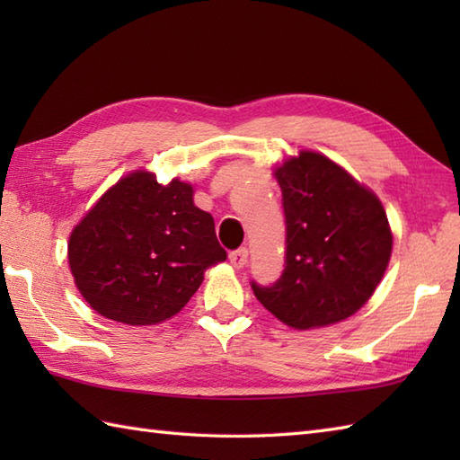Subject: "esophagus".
<instances>
[{
  "label": "esophagus",
  "mask_w": 460,
  "mask_h": 460,
  "mask_svg": "<svg viewBox=\"0 0 460 460\" xmlns=\"http://www.w3.org/2000/svg\"><path fill=\"white\" fill-rule=\"evenodd\" d=\"M229 261H231V265L235 267V269H243L247 265V261H249V251H247V247H241V249H237V251H233L231 255H229Z\"/></svg>",
  "instance_id": "esophagus-1"
}]
</instances>
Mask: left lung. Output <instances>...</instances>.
Here are the masks:
<instances>
[{
    "label": "left lung",
    "mask_w": 460,
    "mask_h": 460,
    "mask_svg": "<svg viewBox=\"0 0 460 460\" xmlns=\"http://www.w3.org/2000/svg\"><path fill=\"white\" fill-rule=\"evenodd\" d=\"M287 221L285 270L257 300L296 330L346 320L374 295L392 257L384 205L338 164L300 152L275 172Z\"/></svg>",
    "instance_id": "1"
}]
</instances>
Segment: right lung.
Returning a JSON list of instances; mask_svg holds the SVG:
<instances>
[{
	"instance_id": "add662e5",
	"label": "right lung",
	"mask_w": 460,
	"mask_h": 460,
	"mask_svg": "<svg viewBox=\"0 0 460 460\" xmlns=\"http://www.w3.org/2000/svg\"><path fill=\"white\" fill-rule=\"evenodd\" d=\"M225 259L213 217L195 208L191 185H160L142 170L112 185L68 239V265L83 298L130 326L178 314L203 272Z\"/></svg>"
}]
</instances>
